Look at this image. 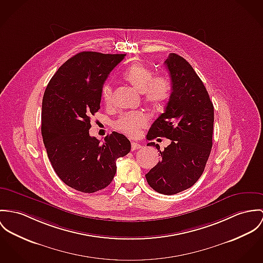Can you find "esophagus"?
<instances>
[{"mask_svg":"<svg viewBox=\"0 0 263 263\" xmlns=\"http://www.w3.org/2000/svg\"><path fill=\"white\" fill-rule=\"evenodd\" d=\"M141 147H142L141 143H137V142L132 143V151H136V149H139Z\"/></svg>","mask_w":263,"mask_h":263,"instance_id":"34e87169","label":"esophagus"}]
</instances>
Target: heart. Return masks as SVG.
Wrapping results in <instances>:
<instances>
[{
	"label": "heart",
	"instance_id": "heart-1",
	"mask_svg": "<svg viewBox=\"0 0 263 263\" xmlns=\"http://www.w3.org/2000/svg\"><path fill=\"white\" fill-rule=\"evenodd\" d=\"M123 77L135 88L143 92L144 101L153 107L163 106L172 93V83L167 76L154 75L148 67L142 63L132 64L123 73ZM102 99L105 103H110L112 99V86L106 83L101 91ZM147 123V117L141 111H132L123 114L116 121L115 126L121 133L138 137L141 129Z\"/></svg>",
	"mask_w": 263,
	"mask_h": 263
}]
</instances>
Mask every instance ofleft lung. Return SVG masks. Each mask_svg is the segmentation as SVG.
Returning <instances> with one entry per match:
<instances>
[{
	"instance_id": "left-lung-1",
	"label": "left lung",
	"mask_w": 263,
	"mask_h": 263,
	"mask_svg": "<svg viewBox=\"0 0 263 263\" xmlns=\"http://www.w3.org/2000/svg\"><path fill=\"white\" fill-rule=\"evenodd\" d=\"M172 93L165 112L152 124L146 139L167 138L171 143L160 151L162 160L145 175L158 193L174 195L192 187L202 176L212 148L214 107L202 80L190 63L171 53L165 61Z\"/></svg>"
}]
</instances>
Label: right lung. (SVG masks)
Listing matches in <instances>:
<instances>
[{"instance_id":"add662e5","label":"right lung","mask_w":263,"mask_h":263,"mask_svg":"<svg viewBox=\"0 0 263 263\" xmlns=\"http://www.w3.org/2000/svg\"><path fill=\"white\" fill-rule=\"evenodd\" d=\"M124 56L80 52L59 67L45 89L41 133L48 158L57 176L77 191L107 187L117 173V160L130 151V142L117 132L103 143L89 136L104 81Z\"/></svg>"}]
</instances>
